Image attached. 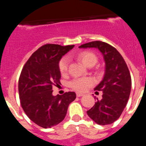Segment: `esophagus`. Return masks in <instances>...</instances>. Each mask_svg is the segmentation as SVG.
<instances>
[{
  "label": "esophagus",
  "instance_id": "1",
  "mask_svg": "<svg viewBox=\"0 0 146 146\" xmlns=\"http://www.w3.org/2000/svg\"><path fill=\"white\" fill-rule=\"evenodd\" d=\"M76 95H77V97H80V96H83V94H81V93H77V94H76Z\"/></svg>",
  "mask_w": 146,
  "mask_h": 146
}]
</instances>
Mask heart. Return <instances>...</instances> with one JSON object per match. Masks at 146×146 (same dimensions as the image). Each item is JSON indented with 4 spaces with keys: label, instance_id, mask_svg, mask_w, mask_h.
<instances>
[{
    "label": "heart",
    "instance_id": "1",
    "mask_svg": "<svg viewBox=\"0 0 146 146\" xmlns=\"http://www.w3.org/2000/svg\"><path fill=\"white\" fill-rule=\"evenodd\" d=\"M78 58L82 62V64L87 67L94 66L97 62V57L96 55L89 51H83L78 55ZM69 58L64 57L60 59L58 64L59 71L62 74H65L68 71L69 67ZM94 81L91 77H82V78H76L72 80L70 86L72 88L77 91L84 92L87 91L89 88L94 85Z\"/></svg>",
    "mask_w": 146,
    "mask_h": 146
}]
</instances>
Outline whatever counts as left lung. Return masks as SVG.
<instances>
[{
  "mask_svg": "<svg viewBox=\"0 0 146 146\" xmlns=\"http://www.w3.org/2000/svg\"><path fill=\"white\" fill-rule=\"evenodd\" d=\"M79 48H96L102 55L105 63L104 77L94 88L102 91V99H97L87 114L97 124H110L121 116L129 98L131 80L128 67L118 50L105 42H88Z\"/></svg>",
  "mask_w": 146,
  "mask_h": 146,
  "instance_id": "left-lung-1",
  "label": "left lung"
}]
</instances>
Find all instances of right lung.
<instances>
[{"label":"right lung","mask_w":146,"mask_h":146,"mask_svg":"<svg viewBox=\"0 0 146 146\" xmlns=\"http://www.w3.org/2000/svg\"><path fill=\"white\" fill-rule=\"evenodd\" d=\"M74 45L45 44L33 52L23 67L19 79L20 103L27 116L44 129L58 124L65 118L74 92L52 95V86L60 84L58 64L62 56Z\"/></svg>","instance_id":"1"}]
</instances>
